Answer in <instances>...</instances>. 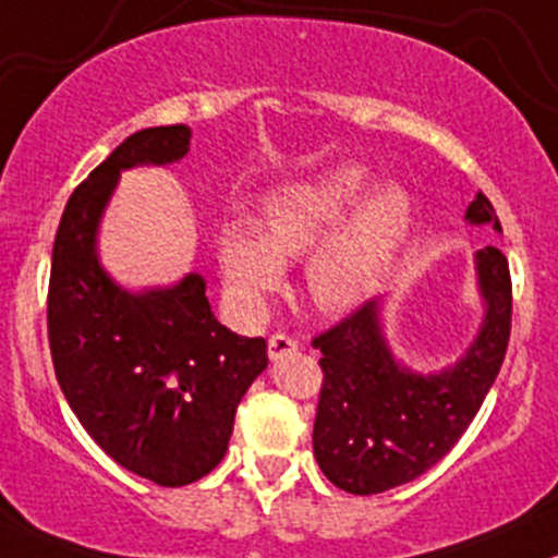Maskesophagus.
<instances>
[{
    "label": "esophagus",
    "mask_w": 558,
    "mask_h": 558,
    "mask_svg": "<svg viewBox=\"0 0 558 558\" xmlns=\"http://www.w3.org/2000/svg\"><path fill=\"white\" fill-rule=\"evenodd\" d=\"M296 349H299V341L291 339V336H286V333L269 336V341H267L269 360H280V357H286V354L296 352Z\"/></svg>",
    "instance_id": "34e87169"
}]
</instances>
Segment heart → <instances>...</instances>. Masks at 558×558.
<instances>
[{"label":"heart","instance_id":"heart-1","mask_svg":"<svg viewBox=\"0 0 558 558\" xmlns=\"http://www.w3.org/2000/svg\"><path fill=\"white\" fill-rule=\"evenodd\" d=\"M371 185L368 169L339 163L272 190L262 204V231L246 219L225 222L217 232V256L232 299L251 312L262 310L267 293L283 286V259L312 250V302L328 312L363 304L413 211L405 187L384 185L368 195Z\"/></svg>","mask_w":558,"mask_h":558}]
</instances>
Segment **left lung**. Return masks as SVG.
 <instances>
[{
	"mask_svg": "<svg viewBox=\"0 0 558 558\" xmlns=\"http://www.w3.org/2000/svg\"><path fill=\"white\" fill-rule=\"evenodd\" d=\"M469 225H493V204L476 193ZM485 317L461 360L439 373H415L391 352L381 299H371L317 339L323 389L312 448L323 474L352 495L413 482L452 450L504 365L511 336V275L495 246L474 254Z\"/></svg>",
	"mask_w": 558,
	"mask_h": 558,
	"instance_id": "left-lung-1",
	"label": "left lung"
}]
</instances>
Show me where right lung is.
I'll return each instance as SVG.
<instances>
[{
  "instance_id": "add662e5",
  "label": "right lung",
  "mask_w": 558,
  "mask_h": 558,
  "mask_svg": "<svg viewBox=\"0 0 558 558\" xmlns=\"http://www.w3.org/2000/svg\"><path fill=\"white\" fill-rule=\"evenodd\" d=\"M190 137L185 124L134 132L73 190L47 296L54 376L78 424L119 466L161 487L222 461L238 402L267 368V341L225 328L198 272L126 291L100 265L97 230L121 171L177 163Z\"/></svg>"
}]
</instances>
